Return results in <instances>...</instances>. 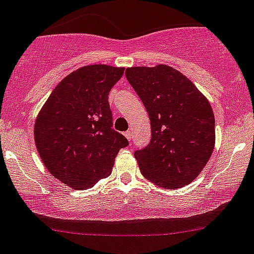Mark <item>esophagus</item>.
<instances>
[{"label": "esophagus", "instance_id": "esophagus-1", "mask_svg": "<svg viewBox=\"0 0 254 254\" xmlns=\"http://www.w3.org/2000/svg\"><path fill=\"white\" fill-rule=\"evenodd\" d=\"M124 135H125V137L127 138V140L129 141H131V131H127V132H124Z\"/></svg>", "mask_w": 254, "mask_h": 254}]
</instances>
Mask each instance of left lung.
Wrapping results in <instances>:
<instances>
[{"label": "left lung", "instance_id": "obj_1", "mask_svg": "<svg viewBox=\"0 0 254 254\" xmlns=\"http://www.w3.org/2000/svg\"><path fill=\"white\" fill-rule=\"evenodd\" d=\"M125 76L151 120V141L134 153L141 173L168 190L184 188L214 149L212 107L191 80L169 65L132 66Z\"/></svg>", "mask_w": 254, "mask_h": 254}]
</instances>
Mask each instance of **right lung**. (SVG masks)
Here are the masks:
<instances>
[{"label":"right lung","instance_id":"add662e5","mask_svg":"<svg viewBox=\"0 0 254 254\" xmlns=\"http://www.w3.org/2000/svg\"><path fill=\"white\" fill-rule=\"evenodd\" d=\"M124 68L92 64L65 76L37 116L34 137L47 170L65 185L93 188L111 175L114 159L129 145L113 129L108 102Z\"/></svg>","mask_w":254,"mask_h":254}]
</instances>
